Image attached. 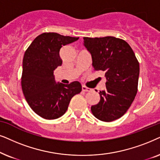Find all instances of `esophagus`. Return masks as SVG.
<instances>
[{"label":"esophagus","mask_w":160,"mask_h":160,"mask_svg":"<svg viewBox=\"0 0 160 160\" xmlns=\"http://www.w3.org/2000/svg\"><path fill=\"white\" fill-rule=\"evenodd\" d=\"M82 91H85V92H89V91H91V88H88V87H86L85 86H82Z\"/></svg>","instance_id":"1"}]
</instances>
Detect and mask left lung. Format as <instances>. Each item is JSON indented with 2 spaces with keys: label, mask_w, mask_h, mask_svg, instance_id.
Listing matches in <instances>:
<instances>
[{
  "label": "left lung",
  "mask_w": 160,
  "mask_h": 160,
  "mask_svg": "<svg viewBox=\"0 0 160 160\" xmlns=\"http://www.w3.org/2000/svg\"><path fill=\"white\" fill-rule=\"evenodd\" d=\"M95 71L105 72L106 88L100 101L91 106L93 116L110 122L126 113L138 92L140 65L132 49L124 40L113 37H83Z\"/></svg>",
  "instance_id": "1"
}]
</instances>
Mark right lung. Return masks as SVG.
Instances as JSON below:
<instances>
[{
    "instance_id": "1",
    "label": "right lung",
    "mask_w": 160,
    "mask_h": 160,
    "mask_svg": "<svg viewBox=\"0 0 160 160\" xmlns=\"http://www.w3.org/2000/svg\"><path fill=\"white\" fill-rule=\"evenodd\" d=\"M78 39L57 33H43L25 51L22 90L30 107L42 118L52 120L62 116L72 98L81 92L82 86L78 81L67 85L56 83L53 75L54 70L62 64L61 48Z\"/></svg>"
}]
</instances>
